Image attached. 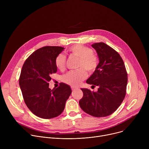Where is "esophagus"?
I'll return each mask as SVG.
<instances>
[{
	"mask_svg": "<svg viewBox=\"0 0 149 149\" xmlns=\"http://www.w3.org/2000/svg\"><path fill=\"white\" fill-rule=\"evenodd\" d=\"M71 90L74 91H75L77 90H78V88H75V87H71Z\"/></svg>",
	"mask_w": 149,
	"mask_h": 149,
	"instance_id": "1",
	"label": "esophagus"
}]
</instances>
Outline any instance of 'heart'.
Wrapping results in <instances>:
<instances>
[{
  "instance_id": "b5f03b06",
  "label": "heart",
  "mask_w": 149,
  "mask_h": 149,
  "mask_svg": "<svg viewBox=\"0 0 149 149\" xmlns=\"http://www.w3.org/2000/svg\"><path fill=\"white\" fill-rule=\"evenodd\" d=\"M70 54L79 58L78 62V68H80L68 72L62 77V81L72 87H77L87 77V71L90 74L94 73L97 69L98 58L92 49L81 45H77L70 49ZM67 58L65 55L59 54L56 58L55 64L56 67L63 71L65 68Z\"/></svg>"
}]
</instances>
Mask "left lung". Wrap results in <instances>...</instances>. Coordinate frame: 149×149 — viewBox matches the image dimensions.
<instances>
[{"mask_svg":"<svg viewBox=\"0 0 149 149\" xmlns=\"http://www.w3.org/2000/svg\"><path fill=\"white\" fill-rule=\"evenodd\" d=\"M97 52L99 63L97 70L87 80L97 92L81 88L83 97L79 104L86 113L96 117L113 114L122 103L126 94L127 73L119 54L103 42L92 45Z\"/></svg>","mask_w":149,"mask_h":149,"instance_id":"8db88e82","label":"left lung"}]
</instances>
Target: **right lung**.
I'll return each instance as SVG.
<instances>
[{"mask_svg":"<svg viewBox=\"0 0 149 149\" xmlns=\"http://www.w3.org/2000/svg\"><path fill=\"white\" fill-rule=\"evenodd\" d=\"M63 49L55 46L40 48L26 59L21 70L19 83L24 100L39 117L49 119L59 116L72 93L70 87L62 82L56 88H49L51 75L57 71L55 59Z\"/></svg>","mask_w":149,"mask_h":149,"instance_id":"1","label":"right lung"}]
</instances>
